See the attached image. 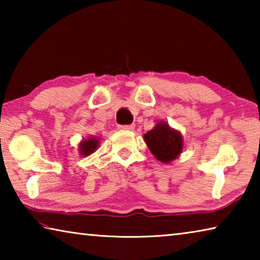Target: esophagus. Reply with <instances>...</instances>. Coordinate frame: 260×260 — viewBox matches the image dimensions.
Instances as JSON below:
<instances>
[{"mask_svg": "<svg viewBox=\"0 0 260 260\" xmlns=\"http://www.w3.org/2000/svg\"><path fill=\"white\" fill-rule=\"evenodd\" d=\"M135 128L134 124L131 125H119V129H124V131H133Z\"/></svg>", "mask_w": 260, "mask_h": 260, "instance_id": "1", "label": "esophagus"}]
</instances>
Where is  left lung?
<instances>
[{
	"mask_svg": "<svg viewBox=\"0 0 260 260\" xmlns=\"http://www.w3.org/2000/svg\"><path fill=\"white\" fill-rule=\"evenodd\" d=\"M147 146L161 162L175 159L182 150V139L179 132L170 128L166 122H159L151 131L144 134Z\"/></svg>",
	"mask_w": 260,
	"mask_h": 260,
	"instance_id": "8db88e82",
	"label": "left lung"
}]
</instances>
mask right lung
<instances>
[{
	"instance_id": "add662e5",
	"label": "right lung",
	"mask_w": 260,
	"mask_h": 260,
	"mask_svg": "<svg viewBox=\"0 0 260 260\" xmlns=\"http://www.w3.org/2000/svg\"><path fill=\"white\" fill-rule=\"evenodd\" d=\"M98 147H99L98 138H90L88 140H83L80 143V153L82 156H88L90 155V153H93Z\"/></svg>"
}]
</instances>
